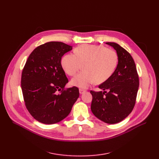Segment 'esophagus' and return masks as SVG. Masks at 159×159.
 Here are the masks:
<instances>
[{
	"label": "esophagus",
	"instance_id": "34e87169",
	"mask_svg": "<svg viewBox=\"0 0 159 159\" xmlns=\"http://www.w3.org/2000/svg\"><path fill=\"white\" fill-rule=\"evenodd\" d=\"M85 92H86V90L82 89H79V93L80 94H83V93H85Z\"/></svg>",
	"mask_w": 159,
	"mask_h": 159
}]
</instances>
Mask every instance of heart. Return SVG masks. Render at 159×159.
<instances>
[{
    "label": "heart",
    "mask_w": 159,
    "mask_h": 159,
    "mask_svg": "<svg viewBox=\"0 0 159 159\" xmlns=\"http://www.w3.org/2000/svg\"><path fill=\"white\" fill-rule=\"evenodd\" d=\"M75 53L64 55L61 64L70 76L76 75L84 65V71L71 80L73 86L80 88H87L95 81H106L111 76L117 64L116 52L102 45L83 44L75 49Z\"/></svg>",
    "instance_id": "1"
}]
</instances>
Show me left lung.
<instances>
[{
    "instance_id": "8db88e82",
    "label": "left lung",
    "mask_w": 159,
    "mask_h": 159,
    "mask_svg": "<svg viewBox=\"0 0 159 159\" xmlns=\"http://www.w3.org/2000/svg\"><path fill=\"white\" fill-rule=\"evenodd\" d=\"M106 44L116 50L118 64L111 76L98 86L104 91H90L93 97L91 110L98 119L113 124L122 121L132 111L139 79L134 60L129 53L116 43ZM107 89L108 92L105 91Z\"/></svg>"
}]
</instances>
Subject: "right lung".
Returning a JSON list of instances; mask_svg holds the SVG:
<instances>
[{"label":"right lung","mask_w":159,"mask_h":159,"mask_svg":"<svg viewBox=\"0 0 159 159\" xmlns=\"http://www.w3.org/2000/svg\"><path fill=\"white\" fill-rule=\"evenodd\" d=\"M71 49L61 42H49L33 50L25 64L21 77L24 101L31 116L41 123L62 120L79 97L78 88H64L68 79L61 58Z\"/></svg>","instance_id":"1"}]
</instances>
